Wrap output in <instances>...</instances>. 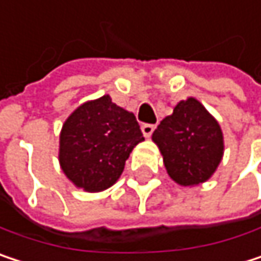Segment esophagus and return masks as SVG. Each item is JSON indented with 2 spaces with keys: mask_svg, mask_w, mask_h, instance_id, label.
I'll return each mask as SVG.
<instances>
[{
  "mask_svg": "<svg viewBox=\"0 0 261 261\" xmlns=\"http://www.w3.org/2000/svg\"><path fill=\"white\" fill-rule=\"evenodd\" d=\"M154 128H155V125H154V124H143V125H142V133H143V136H145V137H151V134H152Z\"/></svg>",
  "mask_w": 261,
  "mask_h": 261,
  "instance_id": "1",
  "label": "esophagus"
}]
</instances>
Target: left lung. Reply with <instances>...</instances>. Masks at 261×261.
Here are the masks:
<instances>
[{"instance_id": "8db88e82", "label": "left lung", "mask_w": 261, "mask_h": 261, "mask_svg": "<svg viewBox=\"0 0 261 261\" xmlns=\"http://www.w3.org/2000/svg\"><path fill=\"white\" fill-rule=\"evenodd\" d=\"M169 177L180 186L207 181L224 155V136L218 121L195 98L180 101L155 131Z\"/></svg>"}]
</instances>
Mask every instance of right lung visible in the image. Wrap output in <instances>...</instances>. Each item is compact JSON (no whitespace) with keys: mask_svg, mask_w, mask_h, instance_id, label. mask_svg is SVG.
Here are the masks:
<instances>
[{"mask_svg":"<svg viewBox=\"0 0 261 261\" xmlns=\"http://www.w3.org/2000/svg\"><path fill=\"white\" fill-rule=\"evenodd\" d=\"M142 140L136 116L112 102L109 95L87 101L62 127V171L86 192L106 190L118 181L125 160Z\"/></svg>","mask_w":261,"mask_h":261,"instance_id":"right-lung-1","label":"right lung"}]
</instances>
